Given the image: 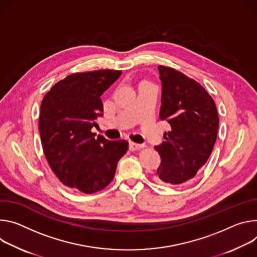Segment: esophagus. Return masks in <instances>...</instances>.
I'll return each mask as SVG.
<instances>
[{
  "label": "esophagus",
  "mask_w": 257,
  "mask_h": 257,
  "mask_svg": "<svg viewBox=\"0 0 257 257\" xmlns=\"http://www.w3.org/2000/svg\"><path fill=\"white\" fill-rule=\"evenodd\" d=\"M143 147H144L143 144H137V143H134V142H130V150L132 151L142 149Z\"/></svg>",
  "instance_id": "1"
}]
</instances>
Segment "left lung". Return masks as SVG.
Masks as SVG:
<instances>
[{
	"mask_svg": "<svg viewBox=\"0 0 257 257\" xmlns=\"http://www.w3.org/2000/svg\"><path fill=\"white\" fill-rule=\"evenodd\" d=\"M162 83L159 116L172 130L155 146L161 157L155 181L166 186L189 183L208 160L219 118L215 103L202 85L172 67L158 66Z\"/></svg>",
	"mask_w": 257,
	"mask_h": 257,
	"instance_id": "left-lung-1",
	"label": "left lung"
}]
</instances>
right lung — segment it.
<instances>
[{
    "label": "right lung",
    "mask_w": 257,
    "mask_h": 257,
    "mask_svg": "<svg viewBox=\"0 0 257 257\" xmlns=\"http://www.w3.org/2000/svg\"><path fill=\"white\" fill-rule=\"evenodd\" d=\"M121 74L102 69L72 73L55 83L41 104L39 130L44 154L62 184L84 194L106 188L126 153L125 140L95 138L103 115L102 94Z\"/></svg>",
    "instance_id": "right-lung-1"
}]
</instances>
